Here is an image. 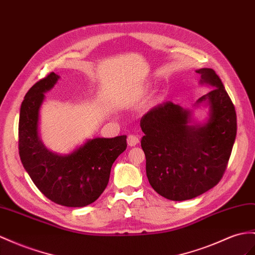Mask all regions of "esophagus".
<instances>
[{
    "mask_svg": "<svg viewBox=\"0 0 255 255\" xmlns=\"http://www.w3.org/2000/svg\"><path fill=\"white\" fill-rule=\"evenodd\" d=\"M127 142H128L129 146H135L140 142V139H139L138 135L129 134L128 138H127Z\"/></svg>",
    "mask_w": 255,
    "mask_h": 255,
    "instance_id": "34e87169",
    "label": "esophagus"
}]
</instances>
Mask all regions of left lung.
I'll list each match as a JSON object with an SVG mask.
<instances>
[{
  "label": "left lung",
  "mask_w": 255,
  "mask_h": 255,
  "mask_svg": "<svg viewBox=\"0 0 255 255\" xmlns=\"http://www.w3.org/2000/svg\"><path fill=\"white\" fill-rule=\"evenodd\" d=\"M196 72L201 75V84L212 87L197 100L210 107L207 124L188 125L190 111L171 101L149 110L140 123L149 184L174 201L197 197L219 183L237 133L236 111L220 77L212 69Z\"/></svg>",
  "instance_id": "obj_1"
}]
</instances>
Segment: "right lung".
Instances as JSON below:
<instances>
[{
	"mask_svg": "<svg viewBox=\"0 0 255 255\" xmlns=\"http://www.w3.org/2000/svg\"><path fill=\"white\" fill-rule=\"evenodd\" d=\"M58 78L51 72L25 94L19 115V156L31 180L49 200L65 207H85L106 190L113 162L127 147L126 135L89 140L65 156L49 152L38 138V112L44 93Z\"/></svg>",
	"mask_w": 255,
	"mask_h": 255,
	"instance_id": "right-lung-1",
	"label": "right lung"
}]
</instances>
